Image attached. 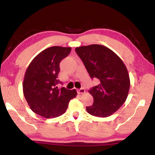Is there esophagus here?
<instances>
[{"label": "esophagus", "mask_w": 155, "mask_h": 155, "mask_svg": "<svg viewBox=\"0 0 155 155\" xmlns=\"http://www.w3.org/2000/svg\"><path fill=\"white\" fill-rule=\"evenodd\" d=\"M85 92V90L84 88H81V89H78V93L79 94H83Z\"/></svg>", "instance_id": "34e87169"}]
</instances>
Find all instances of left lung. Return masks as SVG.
<instances>
[{
	"instance_id": "obj_1",
	"label": "left lung",
	"mask_w": 155,
	"mask_h": 155,
	"mask_svg": "<svg viewBox=\"0 0 155 155\" xmlns=\"http://www.w3.org/2000/svg\"><path fill=\"white\" fill-rule=\"evenodd\" d=\"M91 78L99 84L90 93L94 103L86 110L91 115L106 117L118 110L127 98L130 78L122 60L107 47L100 44L82 46L75 48Z\"/></svg>"
}]
</instances>
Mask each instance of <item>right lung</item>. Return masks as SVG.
Segmentation results:
<instances>
[{
  "mask_svg": "<svg viewBox=\"0 0 155 155\" xmlns=\"http://www.w3.org/2000/svg\"><path fill=\"white\" fill-rule=\"evenodd\" d=\"M71 47L52 46L34 58L26 70L23 94L30 109L46 118L59 117L66 111L70 101L77 95L76 90L58 88L59 64L71 51Z\"/></svg>",
  "mask_w": 155,
  "mask_h": 155,
  "instance_id": "right-lung-1",
  "label": "right lung"
}]
</instances>
